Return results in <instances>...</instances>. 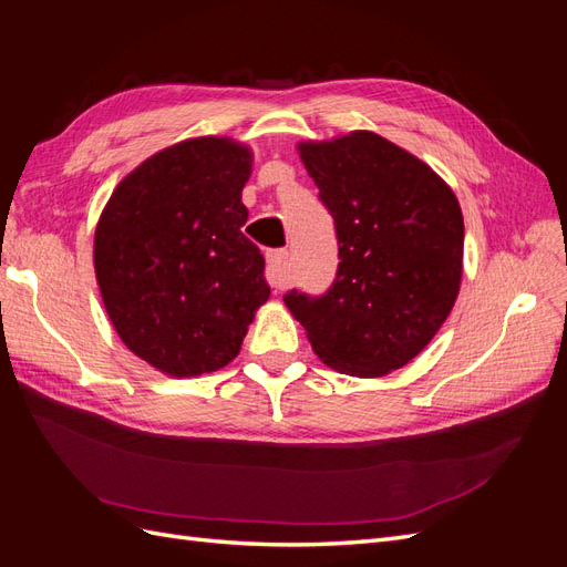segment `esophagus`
<instances>
[{"label":"esophagus","mask_w":567,"mask_h":567,"mask_svg":"<svg viewBox=\"0 0 567 567\" xmlns=\"http://www.w3.org/2000/svg\"><path fill=\"white\" fill-rule=\"evenodd\" d=\"M288 250L279 248V250H269L267 252V277L274 286L284 288L288 284Z\"/></svg>","instance_id":"1"}]
</instances>
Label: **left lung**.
<instances>
[{
	"mask_svg": "<svg viewBox=\"0 0 567 567\" xmlns=\"http://www.w3.org/2000/svg\"><path fill=\"white\" fill-rule=\"evenodd\" d=\"M300 161L333 215L338 274L321 298H284L326 367L379 379L440 331L463 274L461 205L431 165L354 130L300 142Z\"/></svg>",
	"mask_w": 567,
	"mask_h": 567,
	"instance_id": "1",
	"label": "left lung"
}]
</instances>
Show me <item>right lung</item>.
Wrapping results in <instances>:
<instances>
[{"label": "right lung", "mask_w": 567, "mask_h": 567, "mask_svg": "<svg viewBox=\"0 0 567 567\" xmlns=\"http://www.w3.org/2000/svg\"><path fill=\"white\" fill-rule=\"evenodd\" d=\"M252 151L231 136L167 146L123 177L94 231L115 333L175 379L227 367L269 300L265 257L241 227Z\"/></svg>", "instance_id": "add662e5"}]
</instances>
